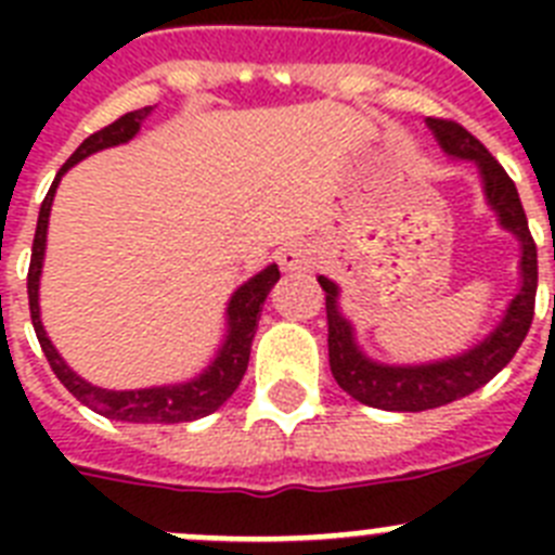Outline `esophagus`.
Here are the masks:
<instances>
[{
	"label": "esophagus",
	"mask_w": 555,
	"mask_h": 555,
	"mask_svg": "<svg viewBox=\"0 0 555 555\" xmlns=\"http://www.w3.org/2000/svg\"><path fill=\"white\" fill-rule=\"evenodd\" d=\"M278 261H281V267L286 272H302V269H308L313 263V255L306 244H288V247L281 249Z\"/></svg>",
	"instance_id": "34e87169"
}]
</instances>
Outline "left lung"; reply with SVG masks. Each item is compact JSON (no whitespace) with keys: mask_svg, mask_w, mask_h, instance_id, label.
<instances>
[{"mask_svg":"<svg viewBox=\"0 0 555 555\" xmlns=\"http://www.w3.org/2000/svg\"><path fill=\"white\" fill-rule=\"evenodd\" d=\"M428 125L448 155L478 164L489 205L498 210L500 224L512 230L522 244V263H519L522 288L508 306L506 320L500 322L498 331L464 356L425 366H380L361 356L352 341L350 322L336 308L338 288L327 278H320V286L325 292L327 356H331L333 377L358 403L384 411L439 409L487 386L526 341L528 327L533 322V306H537V242L528 230V217L519 203L517 185L467 127H461L453 119H428Z\"/></svg>","mask_w":555,"mask_h":555,"instance_id":"left-lung-1","label":"left lung"}]
</instances>
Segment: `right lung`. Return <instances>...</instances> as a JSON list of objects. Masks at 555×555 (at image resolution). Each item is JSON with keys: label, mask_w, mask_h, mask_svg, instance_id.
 Segmentation results:
<instances>
[{"label": "right lung", "mask_w": 555, "mask_h": 555, "mask_svg": "<svg viewBox=\"0 0 555 555\" xmlns=\"http://www.w3.org/2000/svg\"><path fill=\"white\" fill-rule=\"evenodd\" d=\"M152 107H139L116 121H111L102 130L91 132L75 152L72 158L61 166L55 183L47 191V197L41 203V214H38L36 224V238H33V255H29V272H27V297H29V317H33V327H36L38 345H41L43 356H47L49 366L57 375L63 386L72 395L86 403L88 409L96 414L107 416V420H125V423H160V425H178L208 416L219 409V405L238 389L244 372L249 364V350H253V336L258 331V320H261V308L267 300L269 288L281 281L278 267H267L261 274H255L253 281L244 283L238 292L233 294V300L228 306L230 317V333L224 338L222 350H219L217 361L191 384L183 386H160V389H139V391H111L100 389V386L86 384L82 377L63 364V358L57 356L52 341L47 338L38 317V278H41V261H43V247H47V222H49V208H52V197H55L57 180L66 169L82 160L91 152H100L105 146H116L130 141L139 132L141 121L150 116Z\"/></svg>", "instance_id": "obj_1"}]
</instances>
